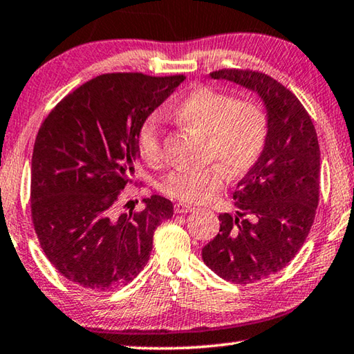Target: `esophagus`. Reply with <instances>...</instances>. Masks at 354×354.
<instances>
[{
  "label": "esophagus",
  "instance_id": "34e87169",
  "mask_svg": "<svg viewBox=\"0 0 354 354\" xmlns=\"http://www.w3.org/2000/svg\"><path fill=\"white\" fill-rule=\"evenodd\" d=\"M194 207L189 205V203H185V202H178L176 203V207H174V212H176L177 214H182V213H189L193 212Z\"/></svg>",
  "mask_w": 354,
  "mask_h": 354
}]
</instances>
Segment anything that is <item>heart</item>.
I'll return each mask as SVG.
<instances>
[{"label": "heart", "mask_w": 354, "mask_h": 354, "mask_svg": "<svg viewBox=\"0 0 354 354\" xmlns=\"http://www.w3.org/2000/svg\"><path fill=\"white\" fill-rule=\"evenodd\" d=\"M176 120L205 138L202 167H178L160 182L165 196L183 202H205L224 187L227 177L249 172L264 151L269 118L253 97H234L208 85H196L174 109ZM136 152L153 167L165 163L163 130L155 116L140 124L135 135Z\"/></svg>", "instance_id": "1"}]
</instances>
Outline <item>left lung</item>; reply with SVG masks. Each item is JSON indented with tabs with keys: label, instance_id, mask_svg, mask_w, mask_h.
I'll return each instance as SVG.
<instances>
[{
	"label": "left lung",
	"instance_id": "1",
	"mask_svg": "<svg viewBox=\"0 0 354 354\" xmlns=\"http://www.w3.org/2000/svg\"><path fill=\"white\" fill-rule=\"evenodd\" d=\"M209 76L257 91L268 109L264 151L233 193L238 214H219V233L202 249L219 277L250 284L286 268L311 230L320 196L317 132L299 97L268 74L224 68Z\"/></svg>",
	"mask_w": 354,
	"mask_h": 354
}]
</instances>
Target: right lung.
<instances>
[{
  "mask_svg": "<svg viewBox=\"0 0 354 354\" xmlns=\"http://www.w3.org/2000/svg\"><path fill=\"white\" fill-rule=\"evenodd\" d=\"M185 80L107 73L66 95L41 122L30 166V218L46 258L90 290L124 286L145 268L153 232L172 218L160 196L118 212L133 183L140 124Z\"/></svg>",
  "mask_w": 354,
  "mask_h": 354,
  "instance_id": "add662e5",
  "label": "right lung"
}]
</instances>
